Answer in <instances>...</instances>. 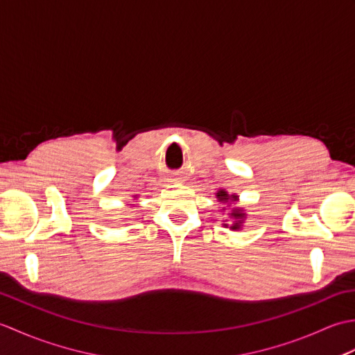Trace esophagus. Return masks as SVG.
I'll use <instances>...</instances> for the list:
<instances>
[{
    "instance_id": "1",
    "label": "esophagus",
    "mask_w": 355,
    "mask_h": 355,
    "mask_svg": "<svg viewBox=\"0 0 355 355\" xmlns=\"http://www.w3.org/2000/svg\"><path fill=\"white\" fill-rule=\"evenodd\" d=\"M175 180H177V178H175Z\"/></svg>"
}]
</instances>
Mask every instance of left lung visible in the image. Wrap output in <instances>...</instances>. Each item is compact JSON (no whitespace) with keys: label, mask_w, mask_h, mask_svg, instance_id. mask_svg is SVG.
I'll list each match as a JSON object with an SVG mask.
<instances>
[{"label":"left lung","mask_w":355,"mask_h":355,"mask_svg":"<svg viewBox=\"0 0 355 355\" xmlns=\"http://www.w3.org/2000/svg\"><path fill=\"white\" fill-rule=\"evenodd\" d=\"M216 198L218 201L223 202H229V201H238V195H229L225 191H218L216 192ZM230 218H233V224H224L225 227H230L232 230H239L241 224H243V220L245 218V214L243 212V209H233L232 214H229Z\"/></svg>","instance_id":"1"}]
</instances>
